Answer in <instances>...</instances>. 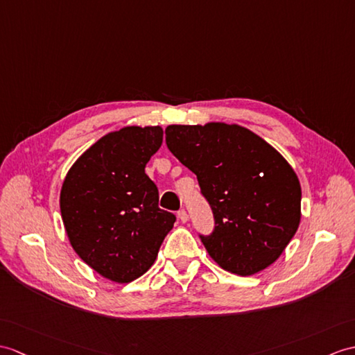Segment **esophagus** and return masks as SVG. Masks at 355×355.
I'll return each instance as SVG.
<instances>
[{
  "mask_svg": "<svg viewBox=\"0 0 355 355\" xmlns=\"http://www.w3.org/2000/svg\"><path fill=\"white\" fill-rule=\"evenodd\" d=\"M177 215H178V219H180L181 222H187L189 216H187V211H186V210L181 209V210L177 213Z\"/></svg>",
  "mask_w": 355,
  "mask_h": 355,
  "instance_id": "1",
  "label": "esophagus"
}]
</instances>
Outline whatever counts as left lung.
I'll use <instances>...</instances> for the list:
<instances>
[{
  "mask_svg": "<svg viewBox=\"0 0 355 355\" xmlns=\"http://www.w3.org/2000/svg\"><path fill=\"white\" fill-rule=\"evenodd\" d=\"M164 133L213 210L215 230L200 236L210 257L241 277L270 266L300 227L301 184L293 168L237 123L169 125Z\"/></svg>",
  "mask_w": 355,
  "mask_h": 355,
  "instance_id": "1",
  "label": "left lung"
}]
</instances>
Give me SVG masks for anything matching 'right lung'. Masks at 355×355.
Segmentation results:
<instances>
[{
  "label": "right lung",
  "instance_id": "obj_1",
  "mask_svg": "<svg viewBox=\"0 0 355 355\" xmlns=\"http://www.w3.org/2000/svg\"><path fill=\"white\" fill-rule=\"evenodd\" d=\"M163 142L162 127H123L103 136L64 177L60 213L73 251L114 283L144 275L157 259L175 215L159 209L145 174Z\"/></svg>",
  "mask_w": 355,
  "mask_h": 355
}]
</instances>
